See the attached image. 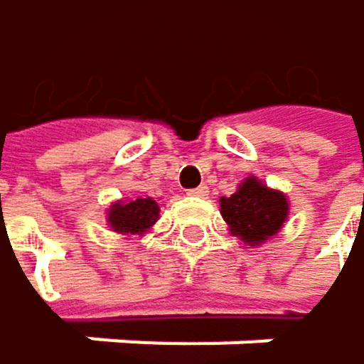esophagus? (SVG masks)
<instances>
[{
	"label": "esophagus",
	"instance_id": "esophagus-1",
	"mask_svg": "<svg viewBox=\"0 0 364 364\" xmlns=\"http://www.w3.org/2000/svg\"><path fill=\"white\" fill-rule=\"evenodd\" d=\"M188 195H195V197H206L208 195V186L206 184H199L197 188H191Z\"/></svg>",
	"mask_w": 364,
	"mask_h": 364
}]
</instances>
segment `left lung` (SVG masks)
Listing matches in <instances>:
<instances>
[{"instance_id": "1", "label": "left lung", "mask_w": 364, "mask_h": 364, "mask_svg": "<svg viewBox=\"0 0 364 364\" xmlns=\"http://www.w3.org/2000/svg\"><path fill=\"white\" fill-rule=\"evenodd\" d=\"M221 215L236 236L250 245H258L282 228L289 204L280 191H271L256 178H247L234 195L221 197Z\"/></svg>"}]
</instances>
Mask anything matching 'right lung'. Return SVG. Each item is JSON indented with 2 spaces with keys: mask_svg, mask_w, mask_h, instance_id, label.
<instances>
[{
  "mask_svg": "<svg viewBox=\"0 0 364 364\" xmlns=\"http://www.w3.org/2000/svg\"><path fill=\"white\" fill-rule=\"evenodd\" d=\"M158 213L160 208L151 197H139L134 202H117L108 213V223L121 234H143L156 223Z\"/></svg>",
  "mask_w": 364,
  "mask_h": 364,
  "instance_id": "right-lung-1",
  "label": "right lung"
}]
</instances>
